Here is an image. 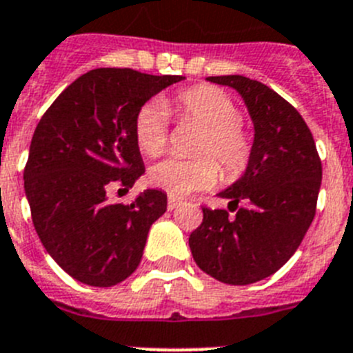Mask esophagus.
<instances>
[{"label":"esophagus","instance_id":"esophagus-1","mask_svg":"<svg viewBox=\"0 0 353 353\" xmlns=\"http://www.w3.org/2000/svg\"><path fill=\"white\" fill-rule=\"evenodd\" d=\"M181 204V199L174 197V195H168V201H167V208L168 210H176L177 206Z\"/></svg>","mask_w":353,"mask_h":353}]
</instances>
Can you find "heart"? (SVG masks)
I'll return each mask as SVG.
<instances>
[{
  "label": "heart",
  "mask_w": 353,
  "mask_h": 353,
  "mask_svg": "<svg viewBox=\"0 0 353 353\" xmlns=\"http://www.w3.org/2000/svg\"><path fill=\"white\" fill-rule=\"evenodd\" d=\"M176 112L183 121H197L204 125L197 142L195 158H167L151 168V183L174 197L210 188L220 170L225 179L243 176L252 161L254 139L241 124V110L228 92L213 85L183 88L163 103L149 101L134 115V140L147 156H159L168 145L170 117ZM214 157L217 159H212Z\"/></svg>",
  "instance_id": "1"
}]
</instances>
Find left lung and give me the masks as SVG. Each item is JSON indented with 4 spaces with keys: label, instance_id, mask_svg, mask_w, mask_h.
I'll use <instances>...</instances> for the list:
<instances>
[{
    "label": "left lung",
    "instance_id": "8db88e82",
    "mask_svg": "<svg viewBox=\"0 0 353 353\" xmlns=\"http://www.w3.org/2000/svg\"><path fill=\"white\" fill-rule=\"evenodd\" d=\"M208 79L241 94L256 130L254 154L243 177L219 194L236 216L202 208L188 243L202 272L245 286L275 274L302 243L316 213L321 159L302 115L277 92L238 74Z\"/></svg>",
    "mask_w": 353,
    "mask_h": 353
}]
</instances>
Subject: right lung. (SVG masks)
I'll use <instances>...</instances> for the list:
<instances>
[{"label":"right lung","mask_w":353,"mask_h":353,"mask_svg":"<svg viewBox=\"0 0 353 353\" xmlns=\"http://www.w3.org/2000/svg\"><path fill=\"white\" fill-rule=\"evenodd\" d=\"M181 79L133 69L88 70L37 124L24 167L33 225L49 256L79 283L108 288L130 277L152 222L167 211L159 190H145L133 204L108 201V190L128 192L145 172L134 115Z\"/></svg>","instance_id":"1"}]
</instances>
